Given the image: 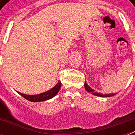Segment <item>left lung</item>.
<instances>
[{
    "instance_id": "1",
    "label": "left lung",
    "mask_w": 135,
    "mask_h": 135,
    "mask_svg": "<svg viewBox=\"0 0 135 135\" xmlns=\"http://www.w3.org/2000/svg\"><path fill=\"white\" fill-rule=\"evenodd\" d=\"M84 86H85V90L88 91V92L92 94L93 95H95V96H98V97H112V96H114L115 95V93H112V94H102V93H99V92H95V90H94L92 88H91L90 86H89L87 82L85 81V84H84Z\"/></svg>"
}]
</instances>
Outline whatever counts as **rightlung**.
<instances>
[{
	"mask_svg": "<svg viewBox=\"0 0 135 135\" xmlns=\"http://www.w3.org/2000/svg\"><path fill=\"white\" fill-rule=\"evenodd\" d=\"M61 85V82L59 81L52 89L38 94H31L30 95V94H23V93H21L20 92H17L21 96H22L27 100L33 102H43V101L48 100L50 99H52V97H54L59 91Z\"/></svg>",
	"mask_w": 135,
	"mask_h": 135,
	"instance_id": "obj_1",
	"label": "right lung"
}]
</instances>
